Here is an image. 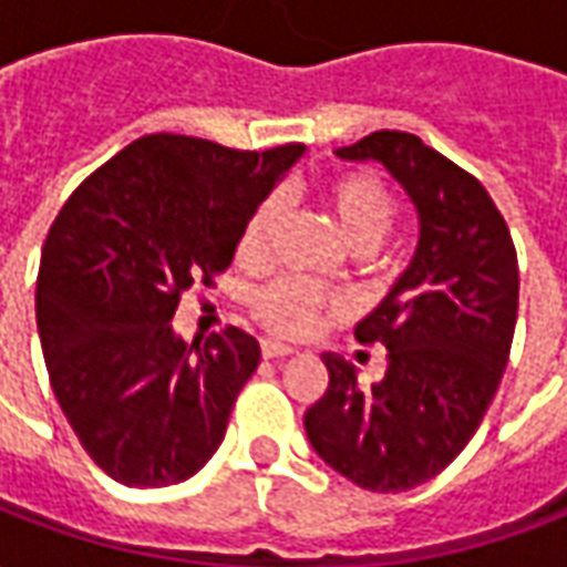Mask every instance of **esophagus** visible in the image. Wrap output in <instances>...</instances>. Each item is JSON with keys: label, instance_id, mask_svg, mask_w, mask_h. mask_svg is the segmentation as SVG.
<instances>
[{"label": "esophagus", "instance_id": "obj_1", "mask_svg": "<svg viewBox=\"0 0 567 567\" xmlns=\"http://www.w3.org/2000/svg\"><path fill=\"white\" fill-rule=\"evenodd\" d=\"M297 349L288 343H279V340H260V355L270 358V361H279V358L295 355Z\"/></svg>", "mask_w": 567, "mask_h": 567}]
</instances>
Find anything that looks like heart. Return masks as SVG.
I'll return each mask as SVG.
<instances>
[{"mask_svg":"<svg viewBox=\"0 0 567 567\" xmlns=\"http://www.w3.org/2000/svg\"><path fill=\"white\" fill-rule=\"evenodd\" d=\"M321 199L331 209L333 221L343 234L346 246L355 251H368L389 234L394 221V197L380 175L368 169H343L333 173L321 185ZM279 199L270 197L251 212V218L239 234L236 255L243 264H260L270 251V239L279 224ZM331 307V300L319 288L300 282V279H272L260 285L251 295V312L255 319L272 333L282 337H303L319 324L321 312Z\"/></svg>","mask_w":567,"mask_h":567,"instance_id":"obj_1","label":"heart"}]
</instances>
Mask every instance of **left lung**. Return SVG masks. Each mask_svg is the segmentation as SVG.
Returning a JSON list of instances; mask_svg holds the SVG:
<instances>
[{"mask_svg":"<svg viewBox=\"0 0 567 567\" xmlns=\"http://www.w3.org/2000/svg\"><path fill=\"white\" fill-rule=\"evenodd\" d=\"M380 161L419 212V246L389 297L355 328L385 346V373L361 385L324 355L328 389L303 425L312 450L368 492H406L467 446L507 368L519 309L511 227L483 182L413 133L377 130L337 148Z\"/></svg>","mask_w":567,"mask_h":567,"instance_id":"1","label":"left lung"}]
</instances>
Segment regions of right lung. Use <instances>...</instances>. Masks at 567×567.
<instances>
[{"label":"right lung","mask_w":567,"mask_h":567,"mask_svg":"<svg viewBox=\"0 0 567 567\" xmlns=\"http://www.w3.org/2000/svg\"><path fill=\"white\" fill-rule=\"evenodd\" d=\"M303 145L236 151L151 133L81 182L35 282L44 364L84 452L124 486L194 476L221 446L260 346L227 324L173 333L178 300L234 260L243 227Z\"/></svg>","instance_id":"right-lung-1"}]
</instances>
